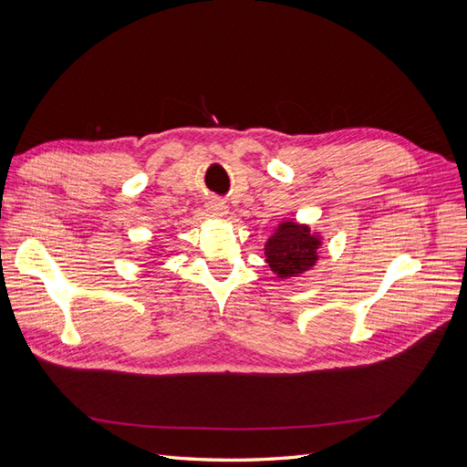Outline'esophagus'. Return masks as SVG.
Masks as SVG:
<instances>
[{
    "label": "esophagus",
    "instance_id": "34e87169",
    "mask_svg": "<svg viewBox=\"0 0 467 467\" xmlns=\"http://www.w3.org/2000/svg\"><path fill=\"white\" fill-rule=\"evenodd\" d=\"M206 208H208L210 214H214V216H223L225 210H228V206H225L220 199H210Z\"/></svg>",
    "mask_w": 467,
    "mask_h": 467
}]
</instances>
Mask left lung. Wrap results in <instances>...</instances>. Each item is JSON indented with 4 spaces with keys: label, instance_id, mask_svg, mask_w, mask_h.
<instances>
[{
    "label": "left lung",
    "instance_id": "8db88e82",
    "mask_svg": "<svg viewBox=\"0 0 467 467\" xmlns=\"http://www.w3.org/2000/svg\"><path fill=\"white\" fill-rule=\"evenodd\" d=\"M319 239L309 234L307 225L282 222L265 245L266 263L278 278L298 276L317 261Z\"/></svg>",
    "mask_w": 467,
    "mask_h": 467
}]
</instances>
